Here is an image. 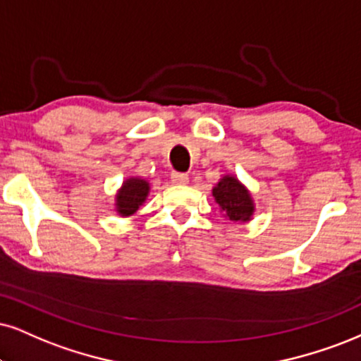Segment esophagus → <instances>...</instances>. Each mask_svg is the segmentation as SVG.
Returning a JSON list of instances; mask_svg holds the SVG:
<instances>
[{
	"mask_svg": "<svg viewBox=\"0 0 361 361\" xmlns=\"http://www.w3.org/2000/svg\"><path fill=\"white\" fill-rule=\"evenodd\" d=\"M172 182L176 185H188L189 184V176L188 173H182V172H172L171 176Z\"/></svg>",
	"mask_w": 361,
	"mask_h": 361,
	"instance_id": "obj_1",
	"label": "esophagus"
}]
</instances>
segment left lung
Returning <instances> with one entry per match:
<instances>
[{
    "instance_id": "obj_1",
    "label": "left lung",
    "mask_w": 361,
    "mask_h": 361,
    "mask_svg": "<svg viewBox=\"0 0 361 361\" xmlns=\"http://www.w3.org/2000/svg\"><path fill=\"white\" fill-rule=\"evenodd\" d=\"M214 201L219 206L222 216L233 222H247L255 216V201L246 185L238 177L222 176L212 188Z\"/></svg>"
}]
</instances>
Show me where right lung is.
Here are the masks:
<instances>
[{"mask_svg": "<svg viewBox=\"0 0 361 361\" xmlns=\"http://www.w3.org/2000/svg\"><path fill=\"white\" fill-rule=\"evenodd\" d=\"M150 192V184L142 177H128L123 180L122 188L115 195V211L118 216L128 217L135 214L139 207L145 202Z\"/></svg>", "mask_w": 361, "mask_h": 361, "instance_id": "right-lung-1", "label": "right lung"}]
</instances>
